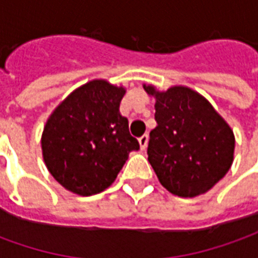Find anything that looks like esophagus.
Returning <instances> with one entry per match:
<instances>
[{"label": "esophagus", "instance_id": "esophagus-1", "mask_svg": "<svg viewBox=\"0 0 258 258\" xmlns=\"http://www.w3.org/2000/svg\"><path fill=\"white\" fill-rule=\"evenodd\" d=\"M138 141H140L141 149H146V146H148V141H149V137H148V134H144L142 137H140V138H138Z\"/></svg>", "mask_w": 258, "mask_h": 258}]
</instances>
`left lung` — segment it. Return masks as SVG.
Here are the masks:
<instances>
[{
  "label": "left lung",
  "mask_w": 258,
  "mask_h": 258,
  "mask_svg": "<svg viewBox=\"0 0 258 258\" xmlns=\"http://www.w3.org/2000/svg\"><path fill=\"white\" fill-rule=\"evenodd\" d=\"M155 96L156 128L151 131L148 160L160 184L173 195L195 198L211 189L233 162L235 137L205 96L175 85Z\"/></svg>",
  "instance_id": "1"
}]
</instances>
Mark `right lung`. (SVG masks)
Instances as JSON below:
<instances>
[{
	"mask_svg": "<svg viewBox=\"0 0 258 258\" xmlns=\"http://www.w3.org/2000/svg\"><path fill=\"white\" fill-rule=\"evenodd\" d=\"M125 88L92 80L74 90L47 120L41 137L48 171L81 196L109 188L140 144L120 114Z\"/></svg>",
	"mask_w": 258,
	"mask_h": 258,
	"instance_id": "obj_1",
	"label": "right lung"
}]
</instances>
